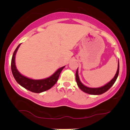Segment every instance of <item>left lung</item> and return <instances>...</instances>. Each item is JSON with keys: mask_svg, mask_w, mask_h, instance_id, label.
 <instances>
[{"mask_svg": "<svg viewBox=\"0 0 130 130\" xmlns=\"http://www.w3.org/2000/svg\"><path fill=\"white\" fill-rule=\"evenodd\" d=\"M119 70H120V66H119V61H118V69H117V71L116 74L112 79L109 82H108L107 84H106L104 86H103L101 88H89V87H87L85 86L84 85L82 84V83L81 82L80 80L79 75H78V69H77V71H76V82H77V86H79V88L80 89L82 90L83 92H85V93L90 94V95H101V94L105 93L107 90L109 89L110 88H111L112 86L114 84V83L116 81V80L118 77V74H119Z\"/></svg>", "mask_w": 130, "mask_h": 130, "instance_id": "left-lung-1", "label": "left lung"}]
</instances>
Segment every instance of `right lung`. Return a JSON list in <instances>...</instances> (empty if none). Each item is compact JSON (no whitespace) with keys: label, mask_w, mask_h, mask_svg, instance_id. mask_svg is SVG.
Returning a JSON list of instances; mask_svg holds the SVG:
<instances>
[{"label":"right lung","mask_w":130,"mask_h":130,"mask_svg":"<svg viewBox=\"0 0 130 130\" xmlns=\"http://www.w3.org/2000/svg\"><path fill=\"white\" fill-rule=\"evenodd\" d=\"M20 45L21 44H19L15 51H14L11 61L12 73L16 81L21 86L25 88L26 89L29 90L31 92H34V93H41V92L46 91V90L52 88L57 82L60 73H61L62 70L64 68L65 66L58 69L52 76L46 78V79L34 80L26 77L25 76L22 75L18 72L15 65V55L17 54V52Z\"/></svg>","instance_id":"obj_1"}]
</instances>
